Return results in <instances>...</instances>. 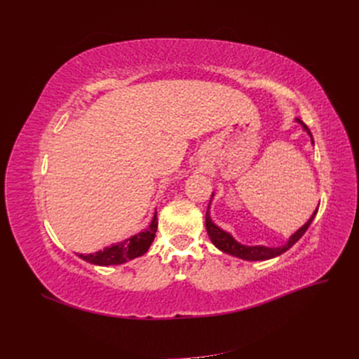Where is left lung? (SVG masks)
<instances>
[{
	"mask_svg": "<svg viewBox=\"0 0 359 359\" xmlns=\"http://www.w3.org/2000/svg\"><path fill=\"white\" fill-rule=\"evenodd\" d=\"M297 123H299V124L302 126V128L306 130V132L310 135L311 144H314V140H313V136H311V133H310L309 127H307L306 124H304L299 118H297ZM212 196H214V193L211 194V199H212ZM210 205H211V201H210ZM210 205H208V210H206V214H205V224H206V232H208V235H210L211 243H212L217 248L222 250L223 253L232 255V256H235V257H240V259H244V260H266V259H273V257H276V256L283 255L285 252H287V250H289L293 244H295V243L299 240V238H301L304 233H306V231L309 229V226L311 224V222H313V219H314V215H316V212H318V210L314 211L313 215L309 219V222H307L306 224H304V226H301L299 229L289 238V241H287L285 245H280V247L244 245V244H241V243H238L229 232L223 231L222 227H219V226H217V224L211 220Z\"/></svg>",
	"mask_w": 359,
	"mask_h": 359,
	"instance_id": "obj_1",
	"label": "left lung"
}]
</instances>
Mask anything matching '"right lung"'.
Returning <instances> with one entry per match:
<instances>
[{"label": "right lung", "mask_w": 359, "mask_h": 359, "mask_svg": "<svg viewBox=\"0 0 359 359\" xmlns=\"http://www.w3.org/2000/svg\"><path fill=\"white\" fill-rule=\"evenodd\" d=\"M157 211L154 212L153 220L151 224L147 227L145 231L133 235L132 238H127V240L112 244L109 247H104L103 250H99L95 253L90 255H79L81 259L85 262H90L93 265H100V266H109V265H121L127 260H132L135 257L142 256L148 252L149 245L153 244L154 236L157 232Z\"/></svg>", "instance_id": "add662e5"}]
</instances>
